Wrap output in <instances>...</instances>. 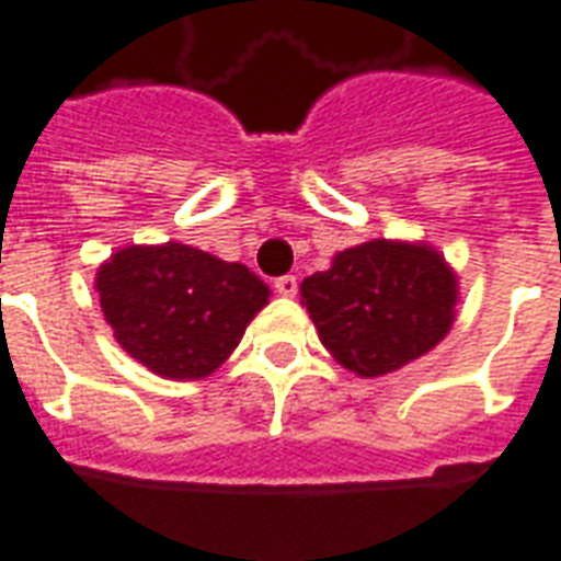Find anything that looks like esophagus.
<instances>
[{
	"instance_id": "obj_1",
	"label": "esophagus",
	"mask_w": 561,
	"mask_h": 561,
	"mask_svg": "<svg viewBox=\"0 0 561 561\" xmlns=\"http://www.w3.org/2000/svg\"><path fill=\"white\" fill-rule=\"evenodd\" d=\"M273 288L282 294V297H294L297 294V276H279L273 282Z\"/></svg>"
}]
</instances>
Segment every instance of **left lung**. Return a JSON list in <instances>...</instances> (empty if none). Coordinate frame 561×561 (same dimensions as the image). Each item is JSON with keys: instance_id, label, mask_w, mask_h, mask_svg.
I'll return each mask as SVG.
<instances>
[{"instance_id": "8db88e82", "label": "left lung", "mask_w": 561, "mask_h": 561, "mask_svg": "<svg viewBox=\"0 0 561 561\" xmlns=\"http://www.w3.org/2000/svg\"><path fill=\"white\" fill-rule=\"evenodd\" d=\"M300 297L336 364L378 378L445 340L459 291L457 273L433 245L369 240L306 276Z\"/></svg>"}]
</instances>
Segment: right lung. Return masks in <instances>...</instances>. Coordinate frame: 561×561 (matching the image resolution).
I'll return each mask as SVG.
<instances>
[{"mask_svg":"<svg viewBox=\"0 0 561 561\" xmlns=\"http://www.w3.org/2000/svg\"><path fill=\"white\" fill-rule=\"evenodd\" d=\"M104 321L161 378H207L267 306L270 288L237 261L185 243L126 245L95 273Z\"/></svg>","mask_w":561,"mask_h":561,"instance_id":"right-lung-1","label":"right lung"}]
</instances>
